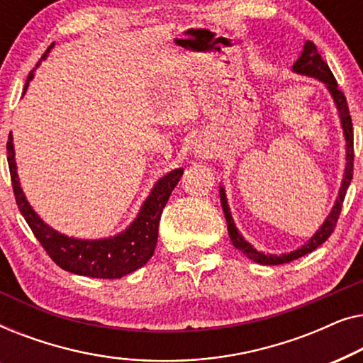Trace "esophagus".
Here are the masks:
<instances>
[{
    "mask_svg": "<svg viewBox=\"0 0 363 363\" xmlns=\"http://www.w3.org/2000/svg\"><path fill=\"white\" fill-rule=\"evenodd\" d=\"M196 152H198V153H201V152H203V153H205V150H196Z\"/></svg>",
    "mask_w": 363,
    "mask_h": 363,
    "instance_id": "1",
    "label": "esophagus"
}]
</instances>
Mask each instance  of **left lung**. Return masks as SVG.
<instances>
[{"instance_id":"1","label":"left lung","mask_w":363,"mask_h":363,"mask_svg":"<svg viewBox=\"0 0 363 363\" xmlns=\"http://www.w3.org/2000/svg\"><path fill=\"white\" fill-rule=\"evenodd\" d=\"M292 72L301 74V76H307L312 79H317L320 81L324 86L327 87V91L334 99V104L337 107V112H339V118H340V125L342 130H344V137H345V170H344V178H342L340 188H339V196L332 206V210L329 213V216L325 218L324 223H322L319 230L314 233V236L311 238L309 241L304 242L301 247L291 251V252H282V255H269V252H262L257 251L256 247H252L250 245L235 225V220L231 216V210L230 205H228V198H226V190L225 186H220V200H221V206L223 211H225V218H226V225H228V235H230V240L233 245H235L236 250H240L242 255H246L250 259L255 262H259V264H266V266H276V264H284V262H291L294 259H299V257L309 255L319 247L322 242H325L327 238L332 235L334 228L337 225V220H339L340 210H342V203H344L347 188L350 185L352 175H354V128H352V118H350V112H349V106H347L345 96L339 91L337 87L335 77L334 74L330 72L327 62H324V59L320 57V54L317 52V48L314 43L306 41L304 49H302L301 56L292 66Z\"/></svg>"}]
</instances>
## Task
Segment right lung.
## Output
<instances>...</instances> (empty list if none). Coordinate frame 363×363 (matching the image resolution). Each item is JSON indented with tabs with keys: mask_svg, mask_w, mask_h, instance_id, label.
<instances>
[{
	"mask_svg": "<svg viewBox=\"0 0 363 363\" xmlns=\"http://www.w3.org/2000/svg\"><path fill=\"white\" fill-rule=\"evenodd\" d=\"M52 48L54 43L44 52L41 61L48 57ZM33 77L34 71L28 76L23 94H26ZM6 150L13 190L19 211L31 228L34 236L38 238V241L59 267L79 276L97 277V279H118V277L130 274L147 264L157 246L158 223H160L162 211L173 188L180 182L183 168H175L153 185L150 195L145 198L138 210L137 218L125 230L116 236L101 238V240H81V238L67 236L56 231L33 210V206L26 200V195L23 193L21 183H19L11 133L8 137Z\"/></svg>",
	"mask_w": 363,
	"mask_h": 363,
	"instance_id": "1",
	"label": "right lung"
}]
</instances>
